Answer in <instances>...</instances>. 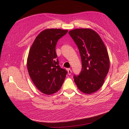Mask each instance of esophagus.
I'll return each mask as SVG.
<instances>
[{"label": "esophagus", "mask_w": 129, "mask_h": 129, "mask_svg": "<svg viewBox=\"0 0 129 129\" xmlns=\"http://www.w3.org/2000/svg\"><path fill=\"white\" fill-rule=\"evenodd\" d=\"M67 71H68V75H71V74H72V71H71V69H70V68H68V69H67Z\"/></svg>", "instance_id": "34e87169"}]
</instances>
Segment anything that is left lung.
<instances>
[{
	"mask_svg": "<svg viewBox=\"0 0 129 129\" xmlns=\"http://www.w3.org/2000/svg\"><path fill=\"white\" fill-rule=\"evenodd\" d=\"M69 34L78 47L82 61V71L74 75L80 90L90 94L102 86L110 67L106 47L100 36L90 28H77Z\"/></svg>",
	"mask_w": 129,
	"mask_h": 129,
	"instance_id": "1",
	"label": "left lung"
}]
</instances>
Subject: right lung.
Wrapping results in <instances>:
<instances>
[{
  "label": "right lung",
  "instance_id": "add662e5",
  "mask_svg": "<svg viewBox=\"0 0 129 129\" xmlns=\"http://www.w3.org/2000/svg\"><path fill=\"white\" fill-rule=\"evenodd\" d=\"M68 32L61 29H46L38 34L29 51L27 67L36 87L42 93L51 95L61 88L67 72L58 65L56 43Z\"/></svg>",
  "mask_w": 129,
  "mask_h": 129
}]
</instances>
